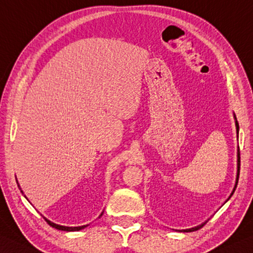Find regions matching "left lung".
Segmentation results:
<instances>
[{
  "instance_id": "left-lung-1",
  "label": "left lung",
  "mask_w": 253,
  "mask_h": 253,
  "mask_svg": "<svg viewBox=\"0 0 253 253\" xmlns=\"http://www.w3.org/2000/svg\"><path fill=\"white\" fill-rule=\"evenodd\" d=\"M234 117H235V121H236L235 123H236V129H237V137H238V133H239V125H238V122H237V118H236V116H235V115H234ZM239 172H240V151H239V147H238V150H237V176H236V183H235V187H234V190H232L230 196L228 197V200H229L230 197L232 196V194H234V192H235L236 187H237V184H238V180H239ZM228 200H227V201H228ZM227 201H226V202H227ZM206 222H207V220H206L205 222H203L202 225L197 226V227H194V228L184 229V230H182V231H184V232H192V231L199 230L200 228H202V227L206 224Z\"/></svg>"
}]
</instances>
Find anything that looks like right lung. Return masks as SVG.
<instances>
[{"mask_svg": "<svg viewBox=\"0 0 253 253\" xmlns=\"http://www.w3.org/2000/svg\"><path fill=\"white\" fill-rule=\"evenodd\" d=\"M17 185H18V182H17ZM19 186V185H18ZM22 193H23V191H22ZM103 215V212L102 214L100 215V217ZM44 220H46L47 222H48V225H50L52 228H56V229H58V230H63V231H78V230H81V229H83V228H85V227L87 226V225H85V226H80V227H66V226H60V225H57V224H53V222H51L50 220H48V219H46L44 218Z\"/></svg>", "mask_w": 253, "mask_h": 253, "instance_id": "obj_1", "label": "right lung"}]
</instances>
